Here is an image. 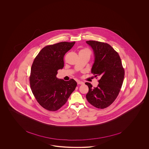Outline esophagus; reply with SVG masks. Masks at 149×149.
I'll use <instances>...</instances> for the list:
<instances>
[{"label":"esophagus","mask_w":149,"mask_h":149,"mask_svg":"<svg viewBox=\"0 0 149 149\" xmlns=\"http://www.w3.org/2000/svg\"><path fill=\"white\" fill-rule=\"evenodd\" d=\"M77 83L78 85H83V84H84V82H82V81H77Z\"/></svg>","instance_id":"esophagus-1"}]
</instances>
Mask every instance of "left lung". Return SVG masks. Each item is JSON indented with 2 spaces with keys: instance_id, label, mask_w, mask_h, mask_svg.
Here are the masks:
<instances>
[{
  "instance_id": "8db88e82",
  "label": "left lung",
  "mask_w": 149,
  "mask_h": 149,
  "mask_svg": "<svg viewBox=\"0 0 149 149\" xmlns=\"http://www.w3.org/2000/svg\"><path fill=\"white\" fill-rule=\"evenodd\" d=\"M86 42L92 47L95 54V63L91 72L95 77L98 76L100 78L97 87H92L89 82L85 83L89 88L86 99L97 108H106L113 103L119 94L125 70L119 54L109 44L94 40Z\"/></svg>"
}]
</instances>
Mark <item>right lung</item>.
Instances as JSON below:
<instances>
[{"instance_id": "add662e5", "label": "right lung", "mask_w": 149, "mask_h": 149, "mask_svg": "<svg viewBox=\"0 0 149 149\" xmlns=\"http://www.w3.org/2000/svg\"><path fill=\"white\" fill-rule=\"evenodd\" d=\"M75 43L64 41L46 46L32 64L31 88L38 103L47 110L55 111L61 108L77 87L72 79L66 81L56 77L57 71L64 67V55Z\"/></svg>"}]
</instances>
